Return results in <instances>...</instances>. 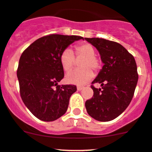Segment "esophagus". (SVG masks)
Here are the masks:
<instances>
[{
  "label": "esophagus",
  "mask_w": 152,
  "mask_h": 152,
  "mask_svg": "<svg viewBox=\"0 0 152 152\" xmlns=\"http://www.w3.org/2000/svg\"><path fill=\"white\" fill-rule=\"evenodd\" d=\"M83 87H81V86H78L77 87V90L78 91H82V89H83Z\"/></svg>",
  "instance_id": "obj_1"
}]
</instances>
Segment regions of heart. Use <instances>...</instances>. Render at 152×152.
<instances>
[{"label": "heart", "instance_id": "obj_1", "mask_svg": "<svg viewBox=\"0 0 152 152\" xmlns=\"http://www.w3.org/2000/svg\"><path fill=\"white\" fill-rule=\"evenodd\" d=\"M77 56L85 57L81 63L82 69L72 70L66 76L67 82L78 85H82L88 83L94 77V70L100 68V61L95 56V49L91 45L83 43L75 47ZM75 62V56L73 50L70 48H66L60 55V63L65 71H69L73 67Z\"/></svg>", "mask_w": 152, "mask_h": 152}]
</instances>
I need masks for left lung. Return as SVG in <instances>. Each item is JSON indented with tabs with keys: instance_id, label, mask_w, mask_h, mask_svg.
I'll use <instances>...</instances> for the list:
<instances>
[{
	"instance_id": "1",
	"label": "left lung",
	"mask_w": 152,
	"mask_h": 152,
	"mask_svg": "<svg viewBox=\"0 0 152 152\" xmlns=\"http://www.w3.org/2000/svg\"><path fill=\"white\" fill-rule=\"evenodd\" d=\"M99 51L104 64L91 85L94 96L85 102L88 113L100 122H107L120 116L130 104L138 81L134 58L120 44L99 38H85Z\"/></svg>"
}]
</instances>
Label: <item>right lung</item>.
<instances>
[{
  "label": "right lung",
  "mask_w": 152,
  "mask_h": 152,
  "mask_svg": "<svg viewBox=\"0 0 152 152\" xmlns=\"http://www.w3.org/2000/svg\"><path fill=\"white\" fill-rule=\"evenodd\" d=\"M77 35H46L31 44L20 56L17 70L20 94L25 105L39 120L51 122L66 113L76 86L59 85L64 78L60 55Z\"/></svg>",
  "instance_id": "add662e5"
}]
</instances>
